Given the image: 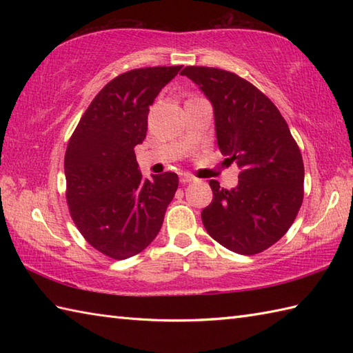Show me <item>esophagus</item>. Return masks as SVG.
<instances>
[{
	"label": "esophagus",
	"instance_id": "1",
	"mask_svg": "<svg viewBox=\"0 0 353 353\" xmlns=\"http://www.w3.org/2000/svg\"><path fill=\"white\" fill-rule=\"evenodd\" d=\"M196 181V177L191 176V174H186V172H183V174H181V183L186 185V183H191Z\"/></svg>",
	"mask_w": 353,
	"mask_h": 353
}]
</instances>
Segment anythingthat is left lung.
I'll return each mask as SVG.
<instances>
[{
  "instance_id": "1",
  "label": "left lung",
  "mask_w": 353,
  "mask_h": 353,
  "mask_svg": "<svg viewBox=\"0 0 353 353\" xmlns=\"http://www.w3.org/2000/svg\"><path fill=\"white\" fill-rule=\"evenodd\" d=\"M214 109L220 152L239 168L238 185L220 188L201 211L216 243L239 254L268 249L287 234L303 200V161L290 127L272 100L236 74L206 66L181 72Z\"/></svg>"
}]
</instances>
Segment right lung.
<instances>
[{
    "label": "right lung",
    "mask_w": 353,
    "mask_h": 353,
    "mask_svg": "<svg viewBox=\"0 0 353 353\" xmlns=\"http://www.w3.org/2000/svg\"><path fill=\"white\" fill-rule=\"evenodd\" d=\"M182 66L124 72L97 94L65 153L66 201L80 234L114 259L142 252L162 228L177 191L176 172L144 179L134 147L147 134L150 106Z\"/></svg>",
    "instance_id": "add662e5"
}]
</instances>
